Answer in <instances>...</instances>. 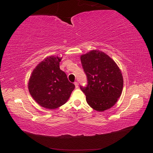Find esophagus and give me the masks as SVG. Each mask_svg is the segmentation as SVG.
I'll return each mask as SVG.
<instances>
[{"instance_id":"obj_1","label":"esophagus","mask_w":153,"mask_h":153,"mask_svg":"<svg viewBox=\"0 0 153 153\" xmlns=\"http://www.w3.org/2000/svg\"><path fill=\"white\" fill-rule=\"evenodd\" d=\"M74 84H75V86H76V88H78V82H74Z\"/></svg>"}]
</instances>
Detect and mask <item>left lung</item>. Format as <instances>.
<instances>
[{
  "instance_id": "1",
  "label": "left lung",
  "mask_w": 153,
  "mask_h": 153,
  "mask_svg": "<svg viewBox=\"0 0 153 153\" xmlns=\"http://www.w3.org/2000/svg\"><path fill=\"white\" fill-rule=\"evenodd\" d=\"M87 85L80 86L90 107L98 111L110 108L120 97L123 80L117 64L105 53L92 51L81 56Z\"/></svg>"
}]
</instances>
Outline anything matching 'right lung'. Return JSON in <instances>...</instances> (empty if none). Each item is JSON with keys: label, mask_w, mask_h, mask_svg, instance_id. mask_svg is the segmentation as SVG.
<instances>
[{"label": "right lung", "mask_w": 153, "mask_h": 153, "mask_svg": "<svg viewBox=\"0 0 153 153\" xmlns=\"http://www.w3.org/2000/svg\"><path fill=\"white\" fill-rule=\"evenodd\" d=\"M58 56H49L33 71L28 83L31 96L40 106L54 109L64 105L69 99L75 85L68 80L60 69Z\"/></svg>", "instance_id": "add662e5"}]
</instances>
